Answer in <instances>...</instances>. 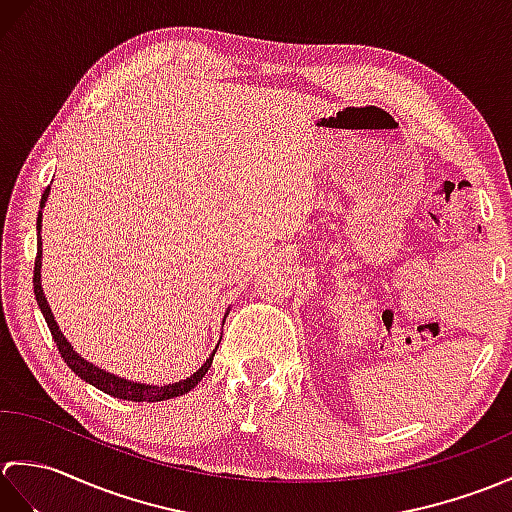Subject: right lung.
<instances>
[{
  "mask_svg": "<svg viewBox=\"0 0 512 512\" xmlns=\"http://www.w3.org/2000/svg\"><path fill=\"white\" fill-rule=\"evenodd\" d=\"M50 195V187L43 191L41 195V209L46 206V200ZM37 231H41V211H39V217H37ZM32 286H35V297H37V303L41 308V314L43 319H46L48 328H50V334L54 343H57L59 347V354L65 363H68V367L72 369V372L76 376H81L85 383L94 385L96 389H101L103 394H110L114 398H123V400H132V402H160V400H169V398H176V396H182L187 394V391H191L195 385L200 383V380L204 378V374L209 372V367L213 363V356H215V350L213 354L206 358V363L198 369V372H193L187 380H180V383H171V385H145V383H134V380H127V378H118L110 372H105V369L96 367L92 363L85 361V358H81L79 354H76L72 350V345L68 343V339L61 334L57 321H54L52 317V310L48 306V299L46 295H43V288H41V235L37 239V259H35V277H32Z\"/></svg>",
  "mask_w": 512,
  "mask_h": 512,
  "instance_id": "obj_1",
  "label": "right lung"
}]
</instances>
